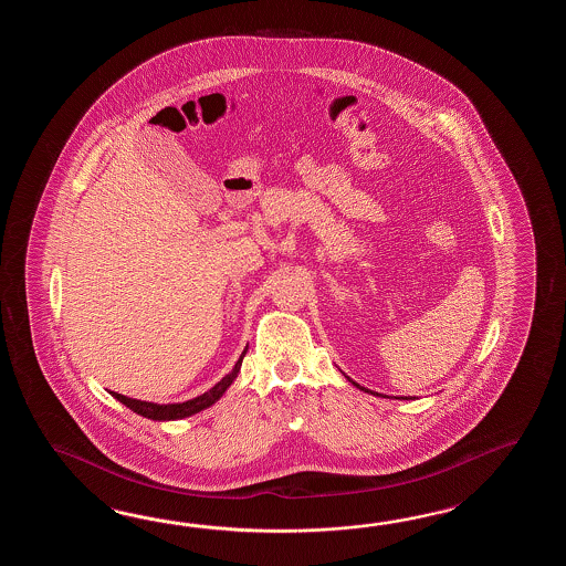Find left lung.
<instances>
[{"mask_svg": "<svg viewBox=\"0 0 566 566\" xmlns=\"http://www.w3.org/2000/svg\"><path fill=\"white\" fill-rule=\"evenodd\" d=\"M354 386H360V385H356V382H354ZM361 388V386H360ZM361 390H366V388H361Z\"/></svg>", "mask_w": 566, "mask_h": 566, "instance_id": "1", "label": "left lung"}]
</instances>
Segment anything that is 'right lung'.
<instances>
[{
    "label": "right lung",
    "instance_id": "add662e5",
    "mask_svg": "<svg viewBox=\"0 0 566 566\" xmlns=\"http://www.w3.org/2000/svg\"><path fill=\"white\" fill-rule=\"evenodd\" d=\"M244 354H247V349L242 352L241 358L234 364V368L217 386H212L205 395L192 398V400H186V402L156 405V402H145V400H137V398L123 397V395H117V392H111V395L117 398L119 402H123L127 409L142 415L145 419H151V421H176V419H184V417H192L196 412H200V410L208 409L210 405H214L218 398L224 395V390L232 385V380L237 378V374L241 370Z\"/></svg>",
    "mask_w": 566,
    "mask_h": 566
}]
</instances>
